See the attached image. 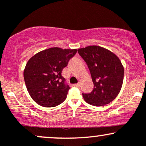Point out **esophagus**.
Instances as JSON below:
<instances>
[{
    "label": "esophagus",
    "mask_w": 146,
    "mask_h": 146,
    "mask_svg": "<svg viewBox=\"0 0 146 146\" xmlns=\"http://www.w3.org/2000/svg\"><path fill=\"white\" fill-rule=\"evenodd\" d=\"M73 86L75 87H80V83H78V84H73Z\"/></svg>",
    "instance_id": "obj_1"
}]
</instances>
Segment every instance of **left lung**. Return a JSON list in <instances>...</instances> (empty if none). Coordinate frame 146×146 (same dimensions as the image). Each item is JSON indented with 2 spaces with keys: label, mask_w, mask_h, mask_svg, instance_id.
Here are the masks:
<instances>
[{
  "label": "left lung",
  "mask_w": 146,
  "mask_h": 146,
  "mask_svg": "<svg viewBox=\"0 0 146 146\" xmlns=\"http://www.w3.org/2000/svg\"><path fill=\"white\" fill-rule=\"evenodd\" d=\"M80 56L89 68L94 88L90 93H82L85 102L102 106L108 104L119 93L124 69L119 58L113 52L93 45L78 49Z\"/></svg>",
  "instance_id": "left-lung-1"
}]
</instances>
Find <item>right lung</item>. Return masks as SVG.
<instances>
[{"mask_svg":"<svg viewBox=\"0 0 146 146\" xmlns=\"http://www.w3.org/2000/svg\"><path fill=\"white\" fill-rule=\"evenodd\" d=\"M78 49L52 47L35 54L28 60L24 80L31 98L44 107H54L66 100L70 87L62 76L63 68Z\"/></svg>","mask_w":146,"mask_h":146,"instance_id":"obj_1","label":"right lung"}]
</instances>
